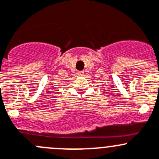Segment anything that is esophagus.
Returning <instances> with one entry per match:
<instances>
[{
    "instance_id": "obj_1",
    "label": "esophagus",
    "mask_w": 159,
    "mask_h": 159,
    "mask_svg": "<svg viewBox=\"0 0 159 159\" xmlns=\"http://www.w3.org/2000/svg\"><path fill=\"white\" fill-rule=\"evenodd\" d=\"M78 74H79V75H84V71H79Z\"/></svg>"
}]
</instances>
